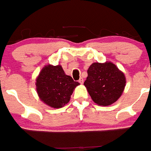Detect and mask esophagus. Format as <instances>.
<instances>
[{"label":"esophagus","instance_id":"1","mask_svg":"<svg viewBox=\"0 0 151 151\" xmlns=\"http://www.w3.org/2000/svg\"><path fill=\"white\" fill-rule=\"evenodd\" d=\"M79 83H80V84H83V83H84V80H83V79L81 77V78L79 80Z\"/></svg>","mask_w":151,"mask_h":151}]
</instances>
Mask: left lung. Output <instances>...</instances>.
Returning <instances> with one entry per match:
<instances>
[{"label":"left lung","mask_w":151,"mask_h":151,"mask_svg":"<svg viewBox=\"0 0 151 151\" xmlns=\"http://www.w3.org/2000/svg\"><path fill=\"white\" fill-rule=\"evenodd\" d=\"M126 83L123 72L114 63L106 62L90 66L84 85L93 101L105 106L113 104L121 97Z\"/></svg>","instance_id":"1"}]
</instances>
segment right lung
Wrapping results in <instances>:
<instances>
[{
	"label": "right lung",
	"instance_id": "add662e5",
	"mask_svg": "<svg viewBox=\"0 0 151 151\" xmlns=\"http://www.w3.org/2000/svg\"><path fill=\"white\" fill-rule=\"evenodd\" d=\"M39 99L52 108H60L70 101L74 88L80 85L66 75L60 65L45 66L36 78Z\"/></svg>",
	"mask_w": 151,
	"mask_h": 151
}]
</instances>
